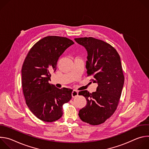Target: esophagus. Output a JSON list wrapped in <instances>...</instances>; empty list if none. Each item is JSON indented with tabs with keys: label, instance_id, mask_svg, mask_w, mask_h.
<instances>
[{
	"label": "esophagus",
	"instance_id": "34e87169",
	"mask_svg": "<svg viewBox=\"0 0 149 149\" xmlns=\"http://www.w3.org/2000/svg\"><path fill=\"white\" fill-rule=\"evenodd\" d=\"M71 95H72V97L73 98H74V97H77V96L78 95V92L77 91L74 90L72 91V92Z\"/></svg>",
	"mask_w": 149,
	"mask_h": 149
}]
</instances>
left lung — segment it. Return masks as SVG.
<instances>
[{"label":"left lung","instance_id":"obj_1","mask_svg":"<svg viewBox=\"0 0 149 149\" xmlns=\"http://www.w3.org/2000/svg\"><path fill=\"white\" fill-rule=\"evenodd\" d=\"M87 51V76L98 84L97 91L79 92L87 100V105L79 111L81 120L91 125L104 123L116 110L124 82L120 57L110 44L93 37L75 38Z\"/></svg>","mask_w":149,"mask_h":149}]
</instances>
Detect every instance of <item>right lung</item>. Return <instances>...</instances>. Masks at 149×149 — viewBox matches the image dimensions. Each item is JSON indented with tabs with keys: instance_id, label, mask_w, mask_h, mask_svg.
I'll return each mask as SVG.
<instances>
[{
	"instance_id": "obj_1",
	"label": "right lung",
	"mask_w": 149,
	"mask_h": 149,
	"mask_svg": "<svg viewBox=\"0 0 149 149\" xmlns=\"http://www.w3.org/2000/svg\"><path fill=\"white\" fill-rule=\"evenodd\" d=\"M74 42L65 37L48 36L28 52L22 68V86L26 105L39 120L53 122L63 115L62 106L72 98V90L59 89L49 83L59 56Z\"/></svg>"
}]
</instances>
